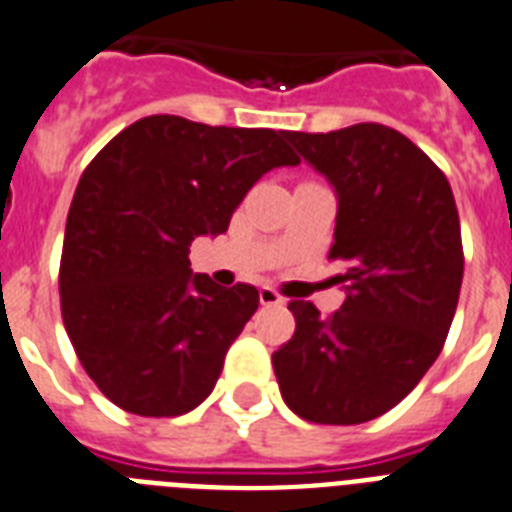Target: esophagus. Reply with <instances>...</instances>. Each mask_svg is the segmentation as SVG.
<instances>
[{
    "label": "esophagus",
    "instance_id": "esophagus-1",
    "mask_svg": "<svg viewBox=\"0 0 512 512\" xmlns=\"http://www.w3.org/2000/svg\"><path fill=\"white\" fill-rule=\"evenodd\" d=\"M259 301L264 303V306H282L285 303V298H282L274 287H261L259 290Z\"/></svg>",
    "mask_w": 512,
    "mask_h": 512
}]
</instances>
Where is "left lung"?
Masks as SVG:
<instances>
[{
    "label": "left lung",
    "instance_id": "left-lung-1",
    "mask_svg": "<svg viewBox=\"0 0 512 512\" xmlns=\"http://www.w3.org/2000/svg\"><path fill=\"white\" fill-rule=\"evenodd\" d=\"M337 190L329 259L348 298L335 314L290 301L293 337L272 356L282 400L311 424H363L400 403L442 353L463 282L445 172L379 122L287 133Z\"/></svg>",
    "mask_w": 512,
    "mask_h": 512
}]
</instances>
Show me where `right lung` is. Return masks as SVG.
I'll return each instance as SVG.
<instances>
[{"instance_id":"right-lung-1","label":"right lung","mask_w":512,"mask_h":512,"mask_svg":"<svg viewBox=\"0 0 512 512\" xmlns=\"http://www.w3.org/2000/svg\"><path fill=\"white\" fill-rule=\"evenodd\" d=\"M298 162L285 130L177 114L133 122L91 159L67 211L59 303L78 361L117 408L172 418L209 398L259 290L193 274L188 248L227 232L261 175Z\"/></svg>"}]
</instances>
